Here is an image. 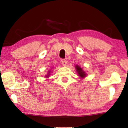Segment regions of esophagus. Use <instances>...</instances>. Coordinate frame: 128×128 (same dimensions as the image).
I'll return each mask as SVG.
<instances>
[{
    "instance_id": "obj_1",
    "label": "esophagus",
    "mask_w": 128,
    "mask_h": 128,
    "mask_svg": "<svg viewBox=\"0 0 128 128\" xmlns=\"http://www.w3.org/2000/svg\"><path fill=\"white\" fill-rule=\"evenodd\" d=\"M62 64L63 66H67V64H68L67 61H66V60H64V59H63V60H62Z\"/></svg>"
}]
</instances>
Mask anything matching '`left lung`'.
Instances as JSON below:
<instances>
[{"label":"left lung","mask_w":128,"mask_h":128,"mask_svg":"<svg viewBox=\"0 0 128 128\" xmlns=\"http://www.w3.org/2000/svg\"><path fill=\"white\" fill-rule=\"evenodd\" d=\"M76 70H77V72H78V76H80L81 78H84V77L86 76V74L85 72H84L83 71V70H82V69L80 67V66L76 65Z\"/></svg>","instance_id":"1"}]
</instances>
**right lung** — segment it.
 <instances>
[{
  "mask_svg": "<svg viewBox=\"0 0 128 128\" xmlns=\"http://www.w3.org/2000/svg\"><path fill=\"white\" fill-rule=\"evenodd\" d=\"M48 76H49V75H48ZM48 76V75H47V76Z\"/></svg>",
  "mask_w": 128,
  "mask_h": 128,
  "instance_id": "right-lung-1",
  "label": "right lung"
}]
</instances>
